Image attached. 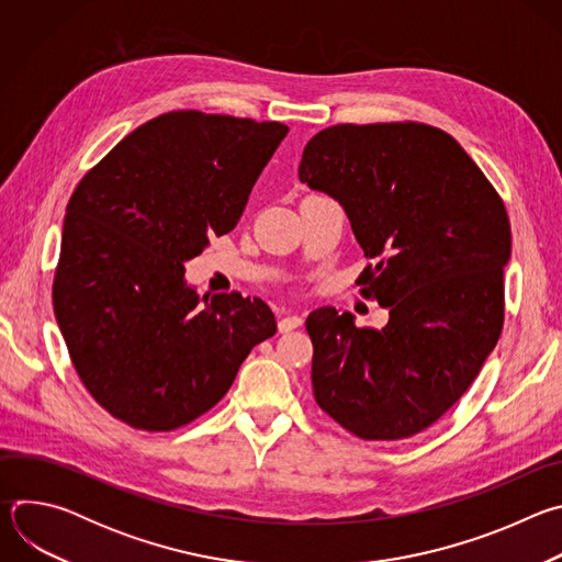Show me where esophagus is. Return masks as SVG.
<instances>
[{"label": "esophagus", "instance_id": "34e87169", "mask_svg": "<svg viewBox=\"0 0 562 562\" xmlns=\"http://www.w3.org/2000/svg\"><path fill=\"white\" fill-rule=\"evenodd\" d=\"M302 323H304L302 315H297V313H286V315L280 319V323H278V329H280L282 334H286V331H291V329H297Z\"/></svg>", "mask_w": 562, "mask_h": 562}]
</instances>
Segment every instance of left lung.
<instances>
[{"label":"left lung","mask_w":562,"mask_h":562,"mask_svg":"<svg viewBox=\"0 0 562 562\" xmlns=\"http://www.w3.org/2000/svg\"><path fill=\"white\" fill-rule=\"evenodd\" d=\"M300 182L336 198L369 265L360 295L384 329L308 313L317 407L362 440L440 420L496 347L512 228L503 198L445 131L420 122L334 124L302 153Z\"/></svg>","instance_id":"left-lung-1"}]
</instances>
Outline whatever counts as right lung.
I'll return each mask as SVG.
<instances>
[{"label": "right lung", "instance_id": "right-lung-1", "mask_svg": "<svg viewBox=\"0 0 562 562\" xmlns=\"http://www.w3.org/2000/svg\"><path fill=\"white\" fill-rule=\"evenodd\" d=\"M286 133L280 122L171 111L75 187L53 306L79 380L113 418L142 431L193 423L276 334L260 297L231 291L202 302L184 262L235 228Z\"/></svg>", "mask_w": 562, "mask_h": 562}]
</instances>
